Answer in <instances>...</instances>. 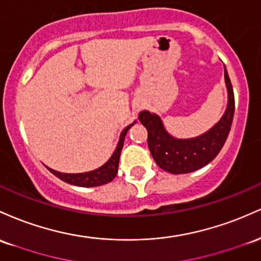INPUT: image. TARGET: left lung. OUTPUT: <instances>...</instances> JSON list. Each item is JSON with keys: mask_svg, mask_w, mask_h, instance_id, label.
Masks as SVG:
<instances>
[{"mask_svg": "<svg viewBox=\"0 0 261 261\" xmlns=\"http://www.w3.org/2000/svg\"><path fill=\"white\" fill-rule=\"evenodd\" d=\"M228 103L223 116L211 129L189 139L172 137L164 127L162 118L149 111H142L138 118L148 130V146L155 163L170 174H189L203 168L217 156L229 134L234 116V93L224 67Z\"/></svg>", "mask_w": 261, "mask_h": 261, "instance_id": "obj_1", "label": "left lung"}]
</instances>
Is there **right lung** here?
Returning a JSON list of instances; mask_svg holds the SVG:
<instances>
[{"label":"right lung","instance_id":"right-lung-1","mask_svg":"<svg viewBox=\"0 0 261 261\" xmlns=\"http://www.w3.org/2000/svg\"><path fill=\"white\" fill-rule=\"evenodd\" d=\"M134 123H136V121L123 129L121 137H119L118 144H117L115 153L112 154V156L108 159V162L106 164H103L101 168L92 170V171L89 172H83V174H64V172L55 171V170L50 169L51 174H54L55 176L59 177L60 180L65 181L67 184H70V185L81 187H96L111 182V181L116 177L117 171H118L119 156H121V151L123 148V143H124L125 134H127L128 129H129Z\"/></svg>","mask_w":261,"mask_h":261}]
</instances>
